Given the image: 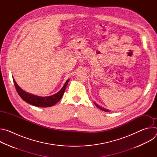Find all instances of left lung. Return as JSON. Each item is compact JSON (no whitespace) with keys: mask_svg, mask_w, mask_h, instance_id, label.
I'll return each instance as SVG.
<instances>
[{"mask_svg":"<svg viewBox=\"0 0 157 157\" xmlns=\"http://www.w3.org/2000/svg\"><path fill=\"white\" fill-rule=\"evenodd\" d=\"M94 104L96 105V107H98V108H99L101 110H104V111H105V112H110V110H109V109H104V107H102L101 106L99 105L98 104H96V102H94Z\"/></svg>","mask_w":157,"mask_h":157,"instance_id":"1","label":"left lung"}]
</instances>
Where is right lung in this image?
<instances>
[{"instance_id":"right-lung-1","label":"right lung","mask_w":157,"mask_h":157,"mask_svg":"<svg viewBox=\"0 0 157 157\" xmlns=\"http://www.w3.org/2000/svg\"><path fill=\"white\" fill-rule=\"evenodd\" d=\"M13 78L14 85L15 86L16 90L20 96V98L23 99L26 102L33 105L36 107H51L56 104L57 102L59 101V100L62 98L63 95L64 94V92L65 91V89L68 85V83L70 81V79H68L66 81L63 87L60 89V90L56 94L50 96H45V97H41L39 96H36L35 94H32L31 93H27L25 91L23 90L16 82L15 79Z\"/></svg>"}]
</instances>
